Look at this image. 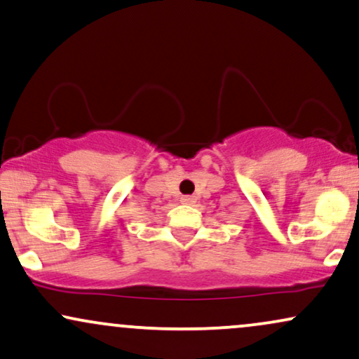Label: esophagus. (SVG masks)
Masks as SVG:
<instances>
[{"label": "esophagus", "mask_w": 359, "mask_h": 359, "mask_svg": "<svg viewBox=\"0 0 359 359\" xmlns=\"http://www.w3.org/2000/svg\"><path fill=\"white\" fill-rule=\"evenodd\" d=\"M181 201H183V203H187V205H191V203H195V196L184 195V196H181Z\"/></svg>", "instance_id": "esophagus-1"}]
</instances>
